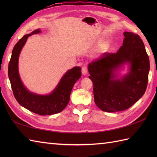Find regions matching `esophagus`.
<instances>
[{
	"label": "esophagus",
	"instance_id": "esophagus-1",
	"mask_svg": "<svg viewBox=\"0 0 157 157\" xmlns=\"http://www.w3.org/2000/svg\"><path fill=\"white\" fill-rule=\"evenodd\" d=\"M82 74H84V75H86V73H88V67H87V65H84V66L82 67Z\"/></svg>",
	"mask_w": 157,
	"mask_h": 157
}]
</instances>
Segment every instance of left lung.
<instances>
[{"mask_svg":"<svg viewBox=\"0 0 157 157\" xmlns=\"http://www.w3.org/2000/svg\"><path fill=\"white\" fill-rule=\"evenodd\" d=\"M123 45L115 53L105 52L88 65L89 78L93 82L94 102L102 111H125L144 95L148 80L150 61L144 42L138 34L125 32ZM125 62L130 72L121 79L114 71Z\"/></svg>","mask_w":157,"mask_h":157,"instance_id":"left-lung-1","label":"left lung"}]
</instances>
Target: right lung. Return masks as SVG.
I'll return each mask as SVG.
<instances>
[{"instance_id": "right-lung-1", "label": "right lung", "mask_w": 157, "mask_h": 157, "mask_svg": "<svg viewBox=\"0 0 157 157\" xmlns=\"http://www.w3.org/2000/svg\"><path fill=\"white\" fill-rule=\"evenodd\" d=\"M40 32V29L26 34L17 42L13 49L9 63L8 75L15 99L29 111L40 115H49L61 112L67 105L75 83L82 76V69L75 67L63 75L59 84L51 94L42 96L29 92L20 79L18 72L19 53L29 36Z\"/></svg>"}]
</instances>
